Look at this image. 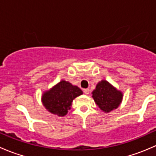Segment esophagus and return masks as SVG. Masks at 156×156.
<instances>
[{
  "mask_svg": "<svg viewBox=\"0 0 156 156\" xmlns=\"http://www.w3.org/2000/svg\"><path fill=\"white\" fill-rule=\"evenodd\" d=\"M84 93L86 94V95H87V94H89V93H90V90L89 89H84Z\"/></svg>",
  "mask_w": 156,
  "mask_h": 156,
  "instance_id": "1",
  "label": "esophagus"
}]
</instances>
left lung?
<instances>
[{"label": "left lung", "mask_w": 156, "mask_h": 156, "mask_svg": "<svg viewBox=\"0 0 156 156\" xmlns=\"http://www.w3.org/2000/svg\"><path fill=\"white\" fill-rule=\"evenodd\" d=\"M92 97L99 108L105 113H108L120 106L123 99V93L108 81L102 80L93 90Z\"/></svg>", "instance_id": "1"}]
</instances>
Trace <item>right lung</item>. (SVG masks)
Returning a JSON list of instances; mask_svg holds the SVG:
<instances>
[{
  "mask_svg": "<svg viewBox=\"0 0 156 156\" xmlns=\"http://www.w3.org/2000/svg\"><path fill=\"white\" fill-rule=\"evenodd\" d=\"M83 94L78 86L62 80L41 96V102L45 108L55 115L63 117L70 109L74 99Z\"/></svg>",
  "mask_w": 156,
  "mask_h": 156,
  "instance_id": "right-lung-1",
  "label": "right lung"
}]
</instances>
